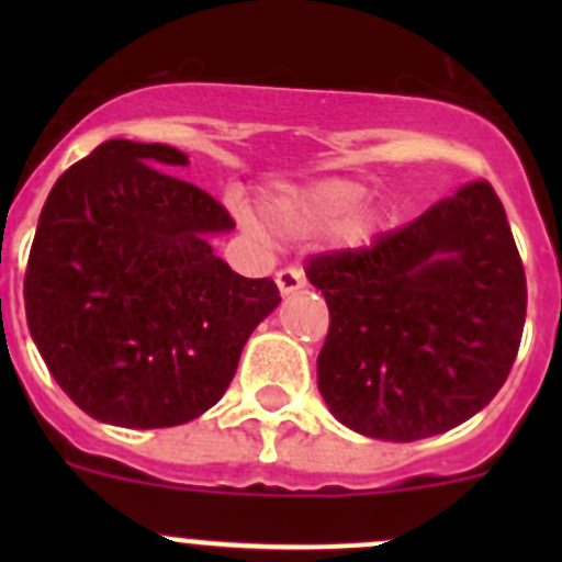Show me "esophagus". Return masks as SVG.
<instances>
[{
  "label": "esophagus",
  "mask_w": 562,
  "mask_h": 562,
  "mask_svg": "<svg viewBox=\"0 0 562 562\" xmlns=\"http://www.w3.org/2000/svg\"><path fill=\"white\" fill-rule=\"evenodd\" d=\"M277 288H280L282 296H288V293H293V291H299V288H304L302 269H293V266H285V269L277 271Z\"/></svg>",
  "instance_id": "esophagus-1"
}]
</instances>
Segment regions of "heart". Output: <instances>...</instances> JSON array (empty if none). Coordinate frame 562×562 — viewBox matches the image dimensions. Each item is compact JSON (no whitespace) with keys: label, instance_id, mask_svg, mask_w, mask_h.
Returning a JSON list of instances; mask_svg holds the SVG:
<instances>
[{"label":"heart","instance_id":"b5f03b06","mask_svg":"<svg viewBox=\"0 0 562 562\" xmlns=\"http://www.w3.org/2000/svg\"><path fill=\"white\" fill-rule=\"evenodd\" d=\"M367 190L353 179H321L307 187H285L266 201V223L282 236H307L342 224L348 241H364L375 231L381 212L367 206Z\"/></svg>","mask_w":562,"mask_h":562}]
</instances>
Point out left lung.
I'll use <instances>...</instances> for the list:
<instances>
[{
    "label": "left lung",
    "instance_id": "8db88e82",
    "mask_svg": "<svg viewBox=\"0 0 562 562\" xmlns=\"http://www.w3.org/2000/svg\"><path fill=\"white\" fill-rule=\"evenodd\" d=\"M328 304L317 389L345 427L411 443L486 407L517 359L525 266L490 181L402 228L307 260Z\"/></svg>",
    "mask_w": 562,
    "mask_h": 562
}]
</instances>
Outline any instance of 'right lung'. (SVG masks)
Here are the masks:
<instances>
[{
    "instance_id": "1",
    "label": "right lung",
    "mask_w": 562,
    "mask_h": 562,
    "mask_svg": "<svg viewBox=\"0 0 562 562\" xmlns=\"http://www.w3.org/2000/svg\"><path fill=\"white\" fill-rule=\"evenodd\" d=\"M166 144L113 138L56 179L24 274L26 323L61 391L116 427H176L206 413L252 328L280 304L209 236L234 217L166 168Z\"/></svg>"
}]
</instances>
